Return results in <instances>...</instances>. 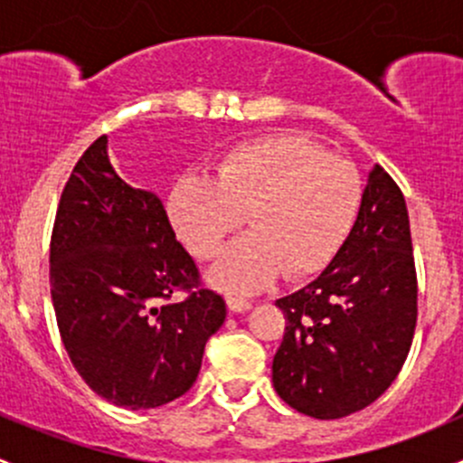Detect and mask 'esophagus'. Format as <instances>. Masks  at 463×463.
Returning a JSON list of instances; mask_svg holds the SVG:
<instances>
[{
  "mask_svg": "<svg viewBox=\"0 0 463 463\" xmlns=\"http://www.w3.org/2000/svg\"><path fill=\"white\" fill-rule=\"evenodd\" d=\"M226 305H228V309L231 311H235V314H244V311H249L250 307V300H246V298H241V296H226Z\"/></svg>",
  "mask_w": 463,
  "mask_h": 463,
  "instance_id": "1",
  "label": "esophagus"
}]
</instances>
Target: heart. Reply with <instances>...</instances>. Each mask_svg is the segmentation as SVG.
I'll list each match as a JSON object with an SVG mask.
<instances>
[{"mask_svg": "<svg viewBox=\"0 0 463 463\" xmlns=\"http://www.w3.org/2000/svg\"><path fill=\"white\" fill-rule=\"evenodd\" d=\"M361 176L345 158L300 134H270L228 149L214 179L188 175L167 202L175 231L199 260L219 255L249 214L246 232L210 270L217 287L258 291L284 270L320 273L349 235Z\"/></svg>", "mask_w": 463, "mask_h": 463, "instance_id": "heart-1", "label": "heart"}]
</instances>
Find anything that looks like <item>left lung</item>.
I'll use <instances>...</instances> for the list:
<instances>
[{
    "label": "left lung",
    "instance_id": "1",
    "mask_svg": "<svg viewBox=\"0 0 463 463\" xmlns=\"http://www.w3.org/2000/svg\"><path fill=\"white\" fill-rule=\"evenodd\" d=\"M275 305L287 329L273 385L298 412L347 417L399 376L417 326V270L403 193L381 165L329 266Z\"/></svg>",
    "mask_w": 463,
    "mask_h": 463
}]
</instances>
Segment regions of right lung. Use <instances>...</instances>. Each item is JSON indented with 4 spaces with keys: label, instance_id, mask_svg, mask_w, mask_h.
Listing matches in <instances>:
<instances>
[{
    "label": "right lung",
    "instance_id": "obj_1",
    "mask_svg": "<svg viewBox=\"0 0 463 463\" xmlns=\"http://www.w3.org/2000/svg\"><path fill=\"white\" fill-rule=\"evenodd\" d=\"M49 261L64 349L98 396L149 410L193 387L226 302L202 288L161 199L116 175L107 137L89 145L64 185ZM176 290L189 296L176 301Z\"/></svg>",
    "mask_w": 463,
    "mask_h": 463
}]
</instances>
